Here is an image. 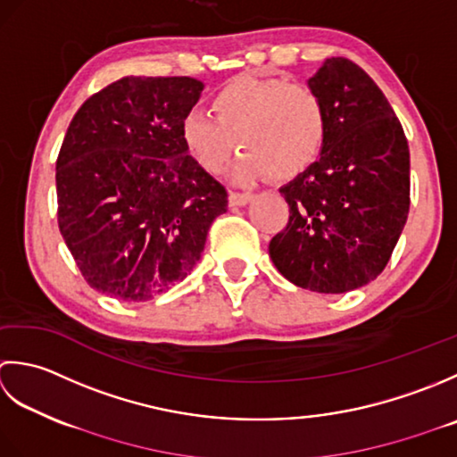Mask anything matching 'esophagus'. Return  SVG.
Listing matches in <instances>:
<instances>
[{
	"label": "esophagus",
	"instance_id": "34e87169",
	"mask_svg": "<svg viewBox=\"0 0 457 457\" xmlns=\"http://www.w3.org/2000/svg\"><path fill=\"white\" fill-rule=\"evenodd\" d=\"M250 199H253V195H250V193H240V191H230L228 193L230 207H242V204H246Z\"/></svg>",
	"mask_w": 457,
	"mask_h": 457
}]
</instances>
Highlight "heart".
I'll list each match as a JSON object with an SVG mask.
<instances>
[{
    "label": "heart",
    "mask_w": 457,
    "mask_h": 457,
    "mask_svg": "<svg viewBox=\"0 0 457 457\" xmlns=\"http://www.w3.org/2000/svg\"><path fill=\"white\" fill-rule=\"evenodd\" d=\"M211 110L212 116L191 110L183 118V144L207 173H220L242 147L235 165L240 181L300 175L318 160L329 132L320 92L280 77L242 74L212 96Z\"/></svg>",
    "instance_id": "heart-1"
}]
</instances>
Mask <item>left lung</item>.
<instances>
[{
  "instance_id": "1",
  "label": "left lung",
  "mask_w": 457,
  "mask_h": 457,
  "mask_svg": "<svg viewBox=\"0 0 457 457\" xmlns=\"http://www.w3.org/2000/svg\"><path fill=\"white\" fill-rule=\"evenodd\" d=\"M310 87L329 114L320 160L280 189L290 207L270 258L303 290L345 294L383 272L411 209L404 129L369 74L331 57Z\"/></svg>"
}]
</instances>
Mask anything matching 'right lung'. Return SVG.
Listing matches in <instances>:
<instances>
[{
	"instance_id": "1",
	"label": "right lung",
	"mask_w": 457,
	"mask_h": 457,
	"mask_svg": "<svg viewBox=\"0 0 457 457\" xmlns=\"http://www.w3.org/2000/svg\"><path fill=\"white\" fill-rule=\"evenodd\" d=\"M203 82L124 77L79 108L57 157V220L82 278L147 302L197 264L227 189L189 155L181 122Z\"/></svg>"
}]
</instances>
